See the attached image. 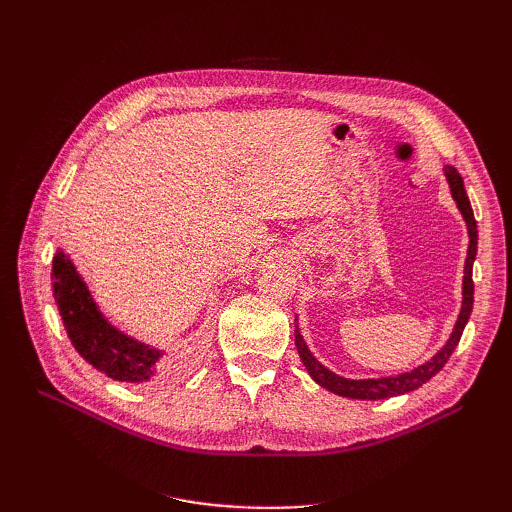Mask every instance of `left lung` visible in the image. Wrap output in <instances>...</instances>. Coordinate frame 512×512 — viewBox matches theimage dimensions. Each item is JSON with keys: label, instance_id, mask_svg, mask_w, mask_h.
I'll list each match as a JSON object with an SVG mask.
<instances>
[{"label": "left lung", "instance_id": "1", "mask_svg": "<svg viewBox=\"0 0 512 512\" xmlns=\"http://www.w3.org/2000/svg\"><path fill=\"white\" fill-rule=\"evenodd\" d=\"M444 177L448 181V188H451V196L457 203V209L461 213L463 222H466L468 228V237H470V245H468V256H466V265H463V284H461V309H459V316L457 322L453 327L451 337L446 339V344L431 356L429 361L421 363L412 367L410 371H404V374H397V376H386V378H363V380H352V378H344L335 374L329 367H324L316 356L312 354V350L307 348L305 339L299 331V324L297 329H294V344H297L299 356L301 361L307 369V374L312 376L322 389H327L339 397H348V399H386V397H397V395H404L410 393L418 386H423L427 380H431L433 376L438 374V371L446 365L448 356L453 354V350L457 348L459 339L463 329H466L468 318L472 314V303H474V284H472V265H474V258H476V247H478V230H476V220H474V213L470 207V198L466 194V188H463V179L457 173V168L453 166H444ZM297 320V318H294Z\"/></svg>", "mask_w": 512, "mask_h": 512}]
</instances>
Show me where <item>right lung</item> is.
<instances>
[{
    "label": "right lung",
    "mask_w": 512,
    "mask_h": 512,
    "mask_svg": "<svg viewBox=\"0 0 512 512\" xmlns=\"http://www.w3.org/2000/svg\"><path fill=\"white\" fill-rule=\"evenodd\" d=\"M53 297L72 346L108 378L143 384L166 369V352L123 333L100 312L81 273L61 250L53 258Z\"/></svg>",
    "instance_id": "1"
}]
</instances>
